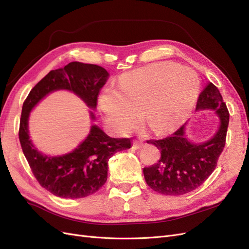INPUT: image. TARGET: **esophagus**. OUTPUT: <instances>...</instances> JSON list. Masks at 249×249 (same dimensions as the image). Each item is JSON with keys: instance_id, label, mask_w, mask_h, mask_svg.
Here are the masks:
<instances>
[{"instance_id": "1", "label": "esophagus", "mask_w": 249, "mask_h": 249, "mask_svg": "<svg viewBox=\"0 0 249 249\" xmlns=\"http://www.w3.org/2000/svg\"><path fill=\"white\" fill-rule=\"evenodd\" d=\"M143 145H144V142H143L142 140H134V142H133V147L135 148V149H139V148H141Z\"/></svg>"}]
</instances>
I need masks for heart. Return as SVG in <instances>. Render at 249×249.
I'll return each mask as SVG.
<instances>
[{
  "instance_id": "obj_1",
  "label": "heart",
  "mask_w": 249,
  "mask_h": 249,
  "mask_svg": "<svg viewBox=\"0 0 249 249\" xmlns=\"http://www.w3.org/2000/svg\"><path fill=\"white\" fill-rule=\"evenodd\" d=\"M197 73L173 62H159L127 72L120 79L117 91L105 89L99 106L113 129L129 132L142 118L155 133L177 129L196 100Z\"/></svg>"
}]
</instances>
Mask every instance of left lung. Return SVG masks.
<instances>
[{"label": "left lung", "mask_w": 249, "mask_h": 249, "mask_svg": "<svg viewBox=\"0 0 249 249\" xmlns=\"http://www.w3.org/2000/svg\"><path fill=\"white\" fill-rule=\"evenodd\" d=\"M196 109H214L220 117V126L215 136L200 144L185 138L182 125L170 136L147 140L159 148L161 158L157 164L144 167L146 184L154 191L165 195H183L198 188L212 175L225 146L230 113L218 88L208 83L200 92Z\"/></svg>", "instance_id": "8db88e82"}]
</instances>
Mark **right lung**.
I'll return each mask as SVG.
<instances>
[{
	"instance_id": "right-lung-1",
	"label": "right lung",
	"mask_w": 249,
	"mask_h": 249,
	"mask_svg": "<svg viewBox=\"0 0 249 249\" xmlns=\"http://www.w3.org/2000/svg\"><path fill=\"white\" fill-rule=\"evenodd\" d=\"M109 73L102 66L71 62L64 69L51 71L32 88L22 104L18 137L22 153L37 182L52 194L63 198H81L105 185L108 161L120 150L131 147L130 138H111L92 125L87 138L73 152L60 157L43 156L33 146L28 133L29 113L48 93L71 90L90 108H95L101 88ZM91 118L94 115L91 113Z\"/></svg>"
}]
</instances>
